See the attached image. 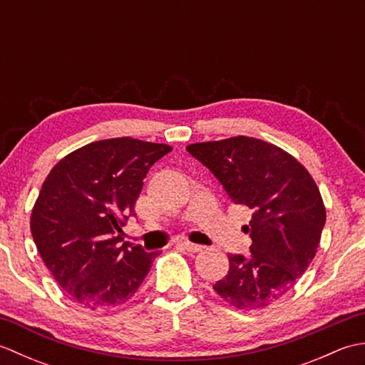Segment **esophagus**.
Here are the masks:
<instances>
[{
  "label": "esophagus",
  "mask_w": 365,
  "mask_h": 365,
  "mask_svg": "<svg viewBox=\"0 0 365 365\" xmlns=\"http://www.w3.org/2000/svg\"><path fill=\"white\" fill-rule=\"evenodd\" d=\"M182 246H183V250H187V251H188V252H191V254L200 252V251L204 250V246L195 245V243H190V242H183V243H182Z\"/></svg>",
  "instance_id": "34e87169"
}]
</instances>
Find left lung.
I'll return each mask as SVG.
<instances>
[{"label":"left lung","mask_w":365,"mask_h":365,"mask_svg":"<svg viewBox=\"0 0 365 365\" xmlns=\"http://www.w3.org/2000/svg\"><path fill=\"white\" fill-rule=\"evenodd\" d=\"M234 204L252 212L251 254H229V271L213 285L230 306L263 309L289 292L315 257L327 210L314 178L281 147L235 136L187 147Z\"/></svg>","instance_id":"1"}]
</instances>
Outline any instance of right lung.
Here are the masks:
<instances>
[{
    "instance_id": "obj_1",
    "label": "right lung",
    "mask_w": 365,
    "mask_h": 365,
    "mask_svg": "<svg viewBox=\"0 0 365 365\" xmlns=\"http://www.w3.org/2000/svg\"><path fill=\"white\" fill-rule=\"evenodd\" d=\"M166 144L133 138L96 141L68 153L46 175L31 215L37 251L67 297L89 311L127 302L158 251L122 242L149 169Z\"/></svg>"
}]
</instances>
